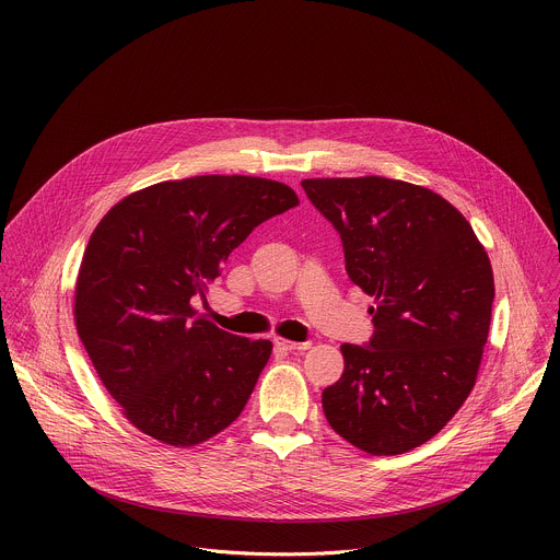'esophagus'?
<instances>
[{"label":"esophagus","mask_w":560,"mask_h":560,"mask_svg":"<svg viewBox=\"0 0 560 560\" xmlns=\"http://www.w3.org/2000/svg\"><path fill=\"white\" fill-rule=\"evenodd\" d=\"M275 346L285 350V352H301V350H310L312 343L310 341H288V339H275Z\"/></svg>","instance_id":"esophagus-1"}]
</instances>
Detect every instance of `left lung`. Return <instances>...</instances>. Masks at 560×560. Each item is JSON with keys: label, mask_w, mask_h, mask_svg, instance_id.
I'll list each match as a JSON object with an SVG mask.
<instances>
[{"label": "left lung", "mask_w": 560, "mask_h": 560, "mask_svg": "<svg viewBox=\"0 0 560 560\" xmlns=\"http://www.w3.org/2000/svg\"><path fill=\"white\" fill-rule=\"evenodd\" d=\"M341 234L346 270L374 296L368 346L343 343L326 387L328 423L374 456L410 452L458 412L490 332L494 275L467 219L441 195L398 179H303Z\"/></svg>", "instance_id": "obj_1"}]
</instances>
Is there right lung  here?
<instances>
[{
  "label": "right lung",
  "instance_id": "obj_1",
  "mask_svg": "<svg viewBox=\"0 0 560 560\" xmlns=\"http://www.w3.org/2000/svg\"><path fill=\"white\" fill-rule=\"evenodd\" d=\"M294 206L296 192L272 179L201 175L137 190L97 223L77 275L74 324L139 432L192 447L242 415L272 343L219 330L192 299L259 223Z\"/></svg>",
  "mask_w": 560,
  "mask_h": 560
}]
</instances>
